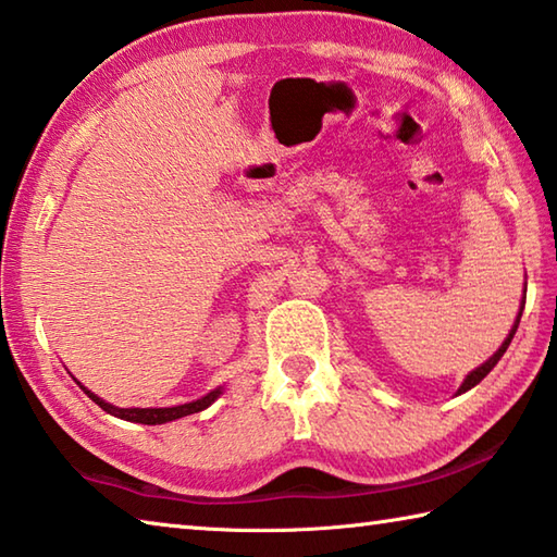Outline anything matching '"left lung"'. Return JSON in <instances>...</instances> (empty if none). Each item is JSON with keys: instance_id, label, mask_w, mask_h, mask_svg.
Listing matches in <instances>:
<instances>
[{"instance_id": "8db88e82", "label": "left lung", "mask_w": 557, "mask_h": 557, "mask_svg": "<svg viewBox=\"0 0 557 557\" xmlns=\"http://www.w3.org/2000/svg\"><path fill=\"white\" fill-rule=\"evenodd\" d=\"M523 305H525V295H523V301H521V309H519V317H517V321H513V329L509 331V336H507V341H504L502 343V348L497 350V352H494V356L487 360V362H484V366H480L478 370H472L470 372V375L468 377H465V382L460 384V389H458V394H462V392H468V389H472L474 387V384H480L484 377H487L490 375V372H492V368L494 366H497V362L502 360V356H504V352H507V348H509V343H511V338H513V333H517V329H519V321H521V313H523Z\"/></svg>"}]
</instances>
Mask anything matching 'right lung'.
<instances>
[{"instance_id":"add662e5","label":"right lung","mask_w":557,"mask_h":557,"mask_svg":"<svg viewBox=\"0 0 557 557\" xmlns=\"http://www.w3.org/2000/svg\"><path fill=\"white\" fill-rule=\"evenodd\" d=\"M79 387H83V384H79ZM85 394L95 404H99V407H102L107 413H111V417H119V419H124V421H136V423H148V426H156V423H168V421H175V419H182V417H189V413H197L201 409H207L209 404L219 397L221 389L209 392L207 397H201L197 401L180 404V407H165V409H119V407H114V404H107L104 399H99L97 394H92L89 389H85Z\"/></svg>"}]
</instances>
